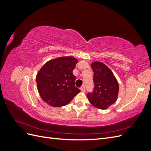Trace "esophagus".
I'll return each instance as SVG.
<instances>
[{"label":"esophagus","mask_w":151,"mask_h":151,"mask_svg":"<svg viewBox=\"0 0 151 151\" xmlns=\"http://www.w3.org/2000/svg\"><path fill=\"white\" fill-rule=\"evenodd\" d=\"M80 89L81 90V91L82 92H85L86 91V88H85V86H83V87H81V88H80Z\"/></svg>","instance_id":"obj_1"}]
</instances>
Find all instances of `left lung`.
Here are the masks:
<instances>
[{
  "label": "left lung",
  "mask_w": 151,
  "mask_h": 151,
  "mask_svg": "<svg viewBox=\"0 0 151 151\" xmlns=\"http://www.w3.org/2000/svg\"><path fill=\"white\" fill-rule=\"evenodd\" d=\"M94 72V88L87 97L96 108L106 109L115 103L119 91V86L113 72L104 63L95 62L91 64Z\"/></svg>",
  "instance_id": "obj_1"
}]
</instances>
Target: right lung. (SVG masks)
Returning a JSON list of instances; mask_svg holds the SVG:
<instances>
[{
  "label": "right lung",
  "instance_id": "right-lung-1",
  "mask_svg": "<svg viewBox=\"0 0 151 151\" xmlns=\"http://www.w3.org/2000/svg\"><path fill=\"white\" fill-rule=\"evenodd\" d=\"M78 60L72 57H63L47 62L36 76L40 96L53 107L65 106L79 93L75 86L73 70Z\"/></svg>",
  "mask_w": 151,
  "mask_h": 151
}]
</instances>
